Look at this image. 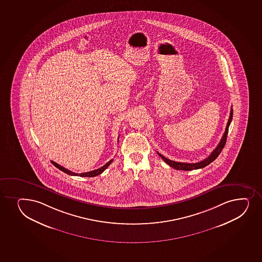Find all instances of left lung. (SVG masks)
<instances>
[{
	"instance_id": "8db88e82",
	"label": "left lung",
	"mask_w": 262,
	"mask_h": 262,
	"mask_svg": "<svg viewBox=\"0 0 262 262\" xmlns=\"http://www.w3.org/2000/svg\"><path fill=\"white\" fill-rule=\"evenodd\" d=\"M232 108H231V112H230L229 119L227 122V127H226V130L224 133L223 137L221 138L220 144H217V147L215 148V150L211 153V155L204 159L202 161L198 162V163H193V164H190V163H181V162L172 161L171 159H168L165 157L161 155L160 153L158 152L159 156L161 157L163 160L170 165L171 167L176 169V170H183V171H191V170H196V169H200V168L206 167V165L211 164L212 161H214L215 159H217V156L221 154V150H223L224 146L227 142V134H228V129H229L230 124L232 122Z\"/></svg>"
}]
</instances>
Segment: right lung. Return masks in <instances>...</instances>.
<instances>
[{
  "mask_svg": "<svg viewBox=\"0 0 262 262\" xmlns=\"http://www.w3.org/2000/svg\"><path fill=\"white\" fill-rule=\"evenodd\" d=\"M112 161H113V159H111L108 163H106L105 165L102 166L101 168H98L97 170H94V171H88V172H84V173H76V172H73V171H70L68 169H66V168L62 167L61 165H58V164H56V162L50 161L52 164H53L56 168H58L59 170H61V171H63L65 173L69 174V175H72V176H80V177H95L97 176V175H99V174L102 173L104 170H105L106 168L108 167L111 164H112Z\"/></svg>",
  "mask_w": 262,
  "mask_h": 262,
  "instance_id": "add662e5",
  "label": "right lung"
}]
</instances>
